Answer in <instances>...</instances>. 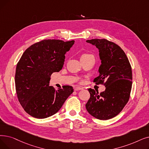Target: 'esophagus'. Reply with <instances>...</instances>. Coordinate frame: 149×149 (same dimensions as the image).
I'll list each match as a JSON object with an SVG mask.
<instances>
[{"mask_svg":"<svg viewBox=\"0 0 149 149\" xmlns=\"http://www.w3.org/2000/svg\"><path fill=\"white\" fill-rule=\"evenodd\" d=\"M82 89V88H80V87H79V86H77V87H75L74 88V91H79V90H81Z\"/></svg>","mask_w":149,"mask_h":149,"instance_id":"34e87169","label":"esophagus"}]
</instances>
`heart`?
<instances>
[{
  "instance_id": "obj_1",
  "label": "heart",
  "mask_w": 149,
  "mask_h": 149,
  "mask_svg": "<svg viewBox=\"0 0 149 149\" xmlns=\"http://www.w3.org/2000/svg\"><path fill=\"white\" fill-rule=\"evenodd\" d=\"M90 55H89V54H84V55H83L81 56H90Z\"/></svg>"
}]
</instances>
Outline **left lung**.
Instances as JSON below:
<instances>
[{"label":"left lung","mask_w":149,"mask_h":149,"mask_svg":"<svg viewBox=\"0 0 149 149\" xmlns=\"http://www.w3.org/2000/svg\"><path fill=\"white\" fill-rule=\"evenodd\" d=\"M99 49L101 64L99 75L94 79L97 85H103L105 90L99 94L89 88L90 98L86 104L88 112L100 120L117 116L130 98L132 86V67L125 52L118 45L105 39L87 40Z\"/></svg>","instance_id":"1"}]
</instances>
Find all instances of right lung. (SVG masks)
<instances>
[{
    "label": "right lung",
    "mask_w": 149,
    "mask_h": 149,
    "mask_svg": "<svg viewBox=\"0 0 149 149\" xmlns=\"http://www.w3.org/2000/svg\"><path fill=\"white\" fill-rule=\"evenodd\" d=\"M74 41L44 40L31 45L17 64L15 86L19 103L32 117L44 119L58 111L74 92L71 86L55 89L49 86L52 74L61 70L65 54Z\"/></svg>",
    "instance_id": "right-lung-1"
}]
</instances>
